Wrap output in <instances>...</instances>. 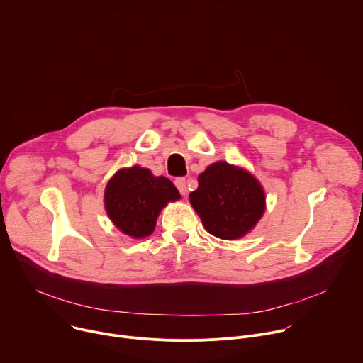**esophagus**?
<instances>
[{
  "instance_id": "obj_1",
  "label": "esophagus",
  "mask_w": 363,
  "mask_h": 363,
  "mask_svg": "<svg viewBox=\"0 0 363 363\" xmlns=\"http://www.w3.org/2000/svg\"><path fill=\"white\" fill-rule=\"evenodd\" d=\"M174 184H176L177 190L180 191V194H183V196H186V194H187V182H186V179H183V177L176 179Z\"/></svg>"
}]
</instances>
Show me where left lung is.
Instances as JSON below:
<instances>
[{
  "instance_id": "obj_1",
  "label": "left lung",
  "mask_w": 363,
  "mask_h": 363,
  "mask_svg": "<svg viewBox=\"0 0 363 363\" xmlns=\"http://www.w3.org/2000/svg\"><path fill=\"white\" fill-rule=\"evenodd\" d=\"M189 197L204 228L221 240L247 235L265 211L261 183L248 170L223 160L199 176V187Z\"/></svg>"
}]
</instances>
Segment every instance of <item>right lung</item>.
<instances>
[{"instance_id":"obj_1","label":"right lung","mask_w":363,"mask_h":363,"mask_svg":"<svg viewBox=\"0 0 363 363\" xmlns=\"http://www.w3.org/2000/svg\"><path fill=\"white\" fill-rule=\"evenodd\" d=\"M182 196L164 176L140 166L118 170L105 187L104 203L111 221L123 234L139 240L149 237L160 211Z\"/></svg>"}]
</instances>
